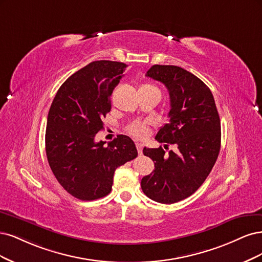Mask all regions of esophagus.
Segmentation results:
<instances>
[{
  "instance_id": "esophagus-1",
  "label": "esophagus",
  "mask_w": 262,
  "mask_h": 262,
  "mask_svg": "<svg viewBox=\"0 0 262 262\" xmlns=\"http://www.w3.org/2000/svg\"><path fill=\"white\" fill-rule=\"evenodd\" d=\"M136 148H137L138 154L142 155V145H141V143H136Z\"/></svg>"
}]
</instances>
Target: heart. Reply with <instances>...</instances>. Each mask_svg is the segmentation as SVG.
<instances>
[{
  "mask_svg": "<svg viewBox=\"0 0 262 262\" xmlns=\"http://www.w3.org/2000/svg\"><path fill=\"white\" fill-rule=\"evenodd\" d=\"M140 88L155 89V90L159 91V89L157 87L150 85V83H145V85H142ZM128 133L132 135V136L136 137V138H143V137H146L147 135H148V125H147L146 122L133 123L128 127Z\"/></svg>",
  "mask_w": 262,
  "mask_h": 262,
  "instance_id": "1",
  "label": "heart"
}]
</instances>
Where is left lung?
Segmentation results:
<instances>
[{"label":"left lung","instance_id":"left-lung-1","mask_svg":"<svg viewBox=\"0 0 262 262\" xmlns=\"http://www.w3.org/2000/svg\"><path fill=\"white\" fill-rule=\"evenodd\" d=\"M147 77L161 81L168 90L170 122L156 139L164 148L176 145L168 155L160 148H143L155 170L142 177L145 195L160 204H174L192 195L206 181L221 148V122L212 92L197 76L174 65H154Z\"/></svg>","mask_w":262,"mask_h":262}]
</instances>
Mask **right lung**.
Masks as SVG:
<instances>
[{"instance_id": "1", "label": "right lung", "mask_w": 262, "mask_h": 262, "mask_svg": "<svg viewBox=\"0 0 262 262\" xmlns=\"http://www.w3.org/2000/svg\"><path fill=\"white\" fill-rule=\"evenodd\" d=\"M126 64L95 61L73 74L57 90L50 107L46 152L61 186L75 198L90 201L108 195L114 172L137 157L125 135L107 143L95 140L111 111V95Z\"/></svg>"}]
</instances>
